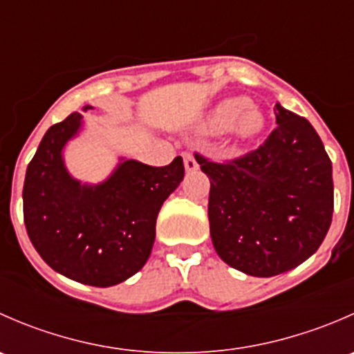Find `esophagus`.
<instances>
[{"label":"esophagus","instance_id":"esophagus-1","mask_svg":"<svg viewBox=\"0 0 354 354\" xmlns=\"http://www.w3.org/2000/svg\"><path fill=\"white\" fill-rule=\"evenodd\" d=\"M183 162H185V169L187 173H194V171L198 169V164L195 160V157L190 154V152H183Z\"/></svg>","mask_w":354,"mask_h":354}]
</instances>
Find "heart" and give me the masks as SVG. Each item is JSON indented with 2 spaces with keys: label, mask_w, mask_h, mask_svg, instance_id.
Here are the masks:
<instances>
[{
  "label": "heart",
  "mask_w": 354,
  "mask_h": 354,
  "mask_svg": "<svg viewBox=\"0 0 354 354\" xmlns=\"http://www.w3.org/2000/svg\"><path fill=\"white\" fill-rule=\"evenodd\" d=\"M266 127V118L257 106L246 102L243 97H227L217 102L203 120L205 133L219 135L227 130L231 140L246 144L255 140Z\"/></svg>",
  "instance_id": "b5f03b06"
}]
</instances>
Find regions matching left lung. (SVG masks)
I'll use <instances>...</instances> for the list:
<instances>
[{
	"label": "left lung",
	"instance_id": "1",
	"mask_svg": "<svg viewBox=\"0 0 354 354\" xmlns=\"http://www.w3.org/2000/svg\"><path fill=\"white\" fill-rule=\"evenodd\" d=\"M277 128L257 151L226 164L197 162L210 180V238L248 276L288 272L322 245L334 210L332 162L308 120L277 102Z\"/></svg>",
	"mask_w": 354,
	"mask_h": 354
}]
</instances>
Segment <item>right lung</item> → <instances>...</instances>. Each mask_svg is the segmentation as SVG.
Returning a JSON list of instances; mask_svg holds the SVG:
<instances>
[{"instance_id":"obj_1","label":"right lung","mask_w":354,"mask_h":354,"mask_svg":"<svg viewBox=\"0 0 354 354\" xmlns=\"http://www.w3.org/2000/svg\"><path fill=\"white\" fill-rule=\"evenodd\" d=\"M82 124L84 116L71 113L42 137L25 173L24 221L51 269L77 283L109 288L145 266L157 214L183 180L185 166L180 156L162 167L121 157L108 180L82 183L63 159V149Z\"/></svg>"}]
</instances>
